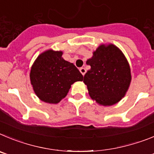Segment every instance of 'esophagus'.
Masks as SVG:
<instances>
[{
	"mask_svg": "<svg viewBox=\"0 0 154 154\" xmlns=\"http://www.w3.org/2000/svg\"><path fill=\"white\" fill-rule=\"evenodd\" d=\"M80 73L83 74V75H84L87 70H86V69L84 68V67H81V68H80Z\"/></svg>",
	"mask_w": 154,
	"mask_h": 154,
	"instance_id": "34e87169",
	"label": "esophagus"
}]
</instances>
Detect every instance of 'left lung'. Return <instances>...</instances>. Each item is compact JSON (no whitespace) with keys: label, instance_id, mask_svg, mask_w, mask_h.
Here are the masks:
<instances>
[{"label":"left lung","instance_id":"left-lung-1","mask_svg":"<svg viewBox=\"0 0 154 154\" xmlns=\"http://www.w3.org/2000/svg\"><path fill=\"white\" fill-rule=\"evenodd\" d=\"M91 69L84 75L93 100L103 106H111L125 96L131 81V68L124 54L113 44H101L87 60Z\"/></svg>","mask_w":154,"mask_h":154}]
</instances>
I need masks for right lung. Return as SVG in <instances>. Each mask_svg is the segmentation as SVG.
I'll list each match as a JSON object with an SVG mask.
<instances>
[{"label": "right lung", "mask_w": 154, "mask_h": 154, "mask_svg": "<svg viewBox=\"0 0 154 154\" xmlns=\"http://www.w3.org/2000/svg\"><path fill=\"white\" fill-rule=\"evenodd\" d=\"M62 54V51L48 50L37 57L30 70L33 89L46 103H59L67 96L71 84L84 78L74 63L65 60Z\"/></svg>", "instance_id": "add662e5"}]
</instances>
